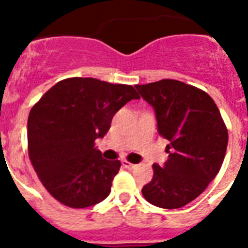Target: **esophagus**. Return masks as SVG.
<instances>
[{
  "instance_id": "1",
  "label": "esophagus",
  "mask_w": 248,
  "mask_h": 248,
  "mask_svg": "<svg viewBox=\"0 0 248 248\" xmlns=\"http://www.w3.org/2000/svg\"><path fill=\"white\" fill-rule=\"evenodd\" d=\"M122 166H124V169H128V170H134L136 167L135 163H130L128 161H122Z\"/></svg>"
}]
</instances>
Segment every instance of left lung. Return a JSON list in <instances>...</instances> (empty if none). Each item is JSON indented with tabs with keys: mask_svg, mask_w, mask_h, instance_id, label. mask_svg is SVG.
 Returning a JSON list of instances; mask_svg holds the SVG:
<instances>
[{
	"mask_svg": "<svg viewBox=\"0 0 248 248\" xmlns=\"http://www.w3.org/2000/svg\"><path fill=\"white\" fill-rule=\"evenodd\" d=\"M155 108L158 134L169 140V159L153 165V179L141 189L149 203L180 208L196 200L223 165L228 130L215 101L203 90L176 79L136 85Z\"/></svg>",
	"mask_w": 248,
	"mask_h": 248,
	"instance_id": "1",
	"label": "left lung"
}]
</instances>
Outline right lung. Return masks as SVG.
Instances as JSON below:
<instances>
[{
	"label": "right lung",
	"instance_id": "obj_1",
	"mask_svg": "<svg viewBox=\"0 0 248 248\" xmlns=\"http://www.w3.org/2000/svg\"><path fill=\"white\" fill-rule=\"evenodd\" d=\"M132 99L130 85L72 77L54 85L31 109L28 155L46 190L60 203L85 208L110 193L120 161H107L95 148L113 116Z\"/></svg>",
	"mask_w": 248,
	"mask_h": 248
}]
</instances>
